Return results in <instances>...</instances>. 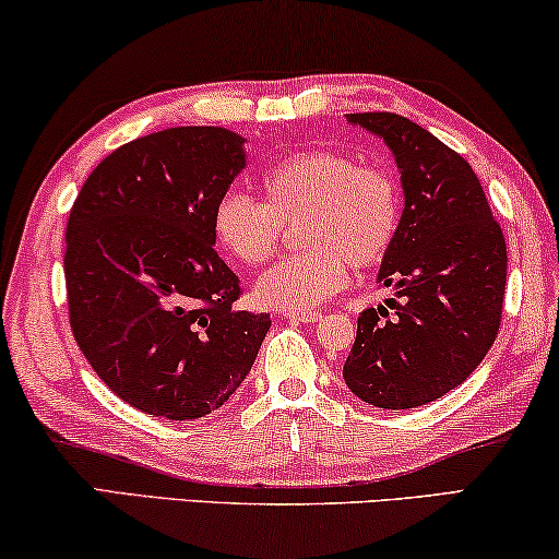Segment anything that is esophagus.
Instances as JSON below:
<instances>
[{
	"label": "esophagus",
	"mask_w": 559,
	"mask_h": 559,
	"mask_svg": "<svg viewBox=\"0 0 559 559\" xmlns=\"http://www.w3.org/2000/svg\"><path fill=\"white\" fill-rule=\"evenodd\" d=\"M286 319L301 321V324H313L321 319V311H286Z\"/></svg>",
	"instance_id": "obj_1"
}]
</instances>
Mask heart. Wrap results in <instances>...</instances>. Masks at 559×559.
Listing matches in <instances>:
<instances>
[{
	"instance_id": "heart-1",
	"label": "heart",
	"mask_w": 559,
	"mask_h": 559,
	"mask_svg": "<svg viewBox=\"0 0 559 559\" xmlns=\"http://www.w3.org/2000/svg\"><path fill=\"white\" fill-rule=\"evenodd\" d=\"M263 200L227 192L212 212L219 246L242 265H261L276 253L283 223H298L309 248L283 258L255 281L265 309L311 311L349 281V265L369 269L395 246L403 223V190L384 167H365L332 148L296 152L263 177Z\"/></svg>"
}]
</instances>
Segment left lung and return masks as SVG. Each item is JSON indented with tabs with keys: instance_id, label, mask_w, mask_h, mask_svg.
Wrapping results in <instances>:
<instances>
[{
	"instance_id": "left-lung-1",
	"label": "left lung",
	"mask_w": 559,
	"mask_h": 559,
	"mask_svg": "<svg viewBox=\"0 0 559 559\" xmlns=\"http://www.w3.org/2000/svg\"><path fill=\"white\" fill-rule=\"evenodd\" d=\"M395 156L405 207L377 281L395 288L361 311L344 382L359 400L407 411L466 380L497 340L507 286V242L471 164L397 114H347Z\"/></svg>"
}]
</instances>
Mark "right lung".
<instances>
[{
    "instance_id": "1",
    "label": "right lung",
    "mask_w": 559,
    "mask_h": 559,
    "mask_svg": "<svg viewBox=\"0 0 559 559\" xmlns=\"http://www.w3.org/2000/svg\"><path fill=\"white\" fill-rule=\"evenodd\" d=\"M246 139L177 126L108 154L70 210V326L123 403L169 420L233 397L271 329L238 311L240 281L217 255L212 212L246 169Z\"/></svg>"
}]
</instances>
